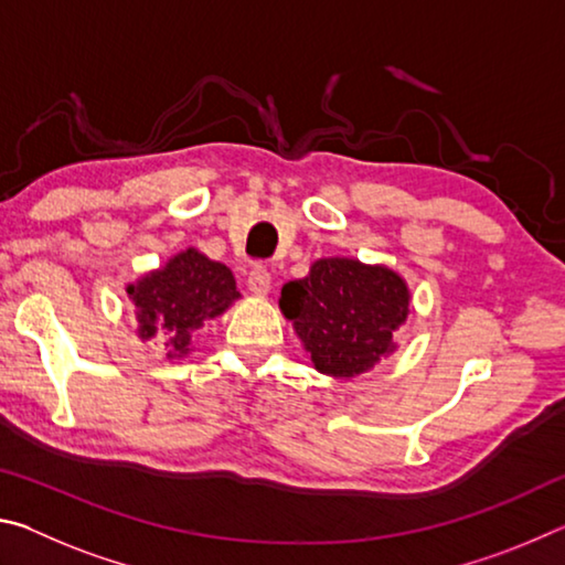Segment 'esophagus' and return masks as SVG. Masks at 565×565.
<instances>
[{
	"label": "esophagus",
	"instance_id": "esophagus-1",
	"mask_svg": "<svg viewBox=\"0 0 565 565\" xmlns=\"http://www.w3.org/2000/svg\"><path fill=\"white\" fill-rule=\"evenodd\" d=\"M248 291L256 294V296H266L271 291V274L264 269V266H256V269H252V274H248Z\"/></svg>",
	"mask_w": 565,
	"mask_h": 565
}]
</instances>
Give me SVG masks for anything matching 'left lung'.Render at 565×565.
<instances>
[{"label": "left lung", "instance_id": "obj_1", "mask_svg": "<svg viewBox=\"0 0 565 565\" xmlns=\"http://www.w3.org/2000/svg\"><path fill=\"white\" fill-rule=\"evenodd\" d=\"M408 301L406 281L396 271L337 256L284 284L279 306L317 371L351 379L396 349L394 331L408 317Z\"/></svg>", "mask_w": 565, "mask_h": 565}]
</instances>
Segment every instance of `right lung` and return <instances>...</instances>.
Listing matches in <instances>:
<instances>
[{"mask_svg":"<svg viewBox=\"0 0 565 565\" xmlns=\"http://www.w3.org/2000/svg\"><path fill=\"white\" fill-rule=\"evenodd\" d=\"M127 291L137 306L139 337L151 339L159 331L167 339V356L186 353L191 331L238 299L234 274L196 248L177 254L164 269L147 274Z\"/></svg>","mask_w":565,"mask_h":565,"instance_id":"add662e5","label":"right lung"}]
</instances>
